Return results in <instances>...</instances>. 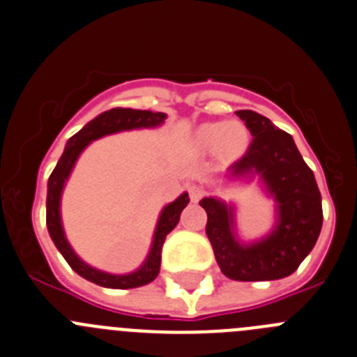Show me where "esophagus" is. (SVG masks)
I'll use <instances>...</instances> for the list:
<instances>
[{"mask_svg": "<svg viewBox=\"0 0 357 357\" xmlns=\"http://www.w3.org/2000/svg\"><path fill=\"white\" fill-rule=\"evenodd\" d=\"M188 194H190V199L192 201H199V199L202 197V194H204V192H202V188L201 186H197V185H192V186H188Z\"/></svg>", "mask_w": 357, "mask_h": 357, "instance_id": "esophagus-1", "label": "esophagus"}]
</instances>
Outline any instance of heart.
<instances>
[{
  "mask_svg": "<svg viewBox=\"0 0 357 357\" xmlns=\"http://www.w3.org/2000/svg\"><path fill=\"white\" fill-rule=\"evenodd\" d=\"M194 142L201 149H217L224 158H236L249 146V131L238 121L204 123L195 128Z\"/></svg>",
  "mask_w": 357,
  "mask_h": 357,
  "instance_id": "heart-1",
  "label": "heart"
}]
</instances>
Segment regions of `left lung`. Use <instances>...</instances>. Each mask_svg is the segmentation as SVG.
Masks as SVG:
<instances>
[{"instance_id": "left-lung-1", "label": "left lung", "mask_w": 357, "mask_h": 357, "mask_svg": "<svg viewBox=\"0 0 357 357\" xmlns=\"http://www.w3.org/2000/svg\"><path fill=\"white\" fill-rule=\"evenodd\" d=\"M255 137L245 155L227 169V179L252 181L275 202V222L265 236L243 242L236 233V206L222 199L199 201L208 215L206 234L215 259L234 281H272L294 274L319 240L322 195L291 135L252 110L236 112Z\"/></svg>"}]
</instances>
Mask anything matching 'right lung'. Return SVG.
<instances>
[{
    "label": "right lung",
    "instance_id": "add662e5",
    "mask_svg": "<svg viewBox=\"0 0 357 357\" xmlns=\"http://www.w3.org/2000/svg\"><path fill=\"white\" fill-rule=\"evenodd\" d=\"M167 114L151 110H133V108H114V110L102 112L98 117H94L91 123H86L76 135H73L66 144L62 156L59 163L51 172L47 179V199H46V226L50 231V236L60 255L66 258L69 266L76 274L82 275L86 281L96 282L99 287L114 288V290H130V288H139L144 284H149L155 281L160 274V263H162V247L165 242V236L171 233L179 222V215L185 210V206L190 202L188 194L183 192L176 201L169 202L160 211L158 222H156L155 233H153V242H151L149 252L142 265L133 272L128 274H110V272L99 271L89 263L83 261L75 249L70 247L69 240L66 238V231L62 224V213H60V202H62V192L66 188V183L69 179L70 172L75 169L79 155L85 147L94 140L107 137V135L121 133V131L142 130V128H158L165 123Z\"/></svg>",
    "mask_w": 357,
    "mask_h": 357
}]
</instances>
